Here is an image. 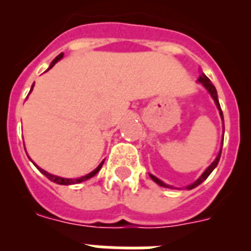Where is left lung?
Here are the masks:
<instances>
[{
	"instance_id": "1",
	"label": "left lung",
	"mask_w": 251,
	"mask_h": 251,
	"mask_svg": "<svg viewBox=\"0 0 251 251\" xmlns=\"http://www.w3.org/2000/svg\"><path fill=\"white\" fill-rule=\"evenodd\" d=\"M199 81H200V83L202 84L203 86H205L206 89H207V92L210 93V94H211L212 99H214V100H215V104H216V106H217V109H219V112H220L221 119H223V121H224L223 110H221L220 103H219V99H217V92H216V88H215V86L212 85V83H211V81H210V79H208V77L206 76L205 74H201V75H200V77H199ZM220 156H221V151H220V152H219V154H217V157H216V158H215V161L212 162L211 165L208 166L207 168H206V170H205V172H203V174L201 175V176L199 177V178H197L196 181H195L194 183H191V185H188L187 187H186V188H187V190H192V188L197 187V186L200 185V183H202L203 181H205V179L207 178L208 176H210V174H211L212 171L215 170V167H216V166H217V163H219V161H220ZM150 177H151V178L153 179V181H154V182H156V183H158L159 186H162V187L174 188V187H172V186H170V185H166L165 182H162L161 179H158V178H157L156 176H153V175H150Z\"/></svg>"
}]
</instances>
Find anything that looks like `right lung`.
<instances>
[{
	"mask_svg": "<svg viewBox=\"0 0 251 251\" xmlns=\"http://www.w3.org/2000/svg\"><path fill=\"white\" fill-rule=\"evenodd\" d=\"M63 56H64L63 52H61V54L57 55V56L55 57L54 60H52V63L50 64V66H49L48 70H50V69L52 68V66H54L55 64H56L60 59H63ZM32 88H34V85L31 86V90H32ZM31 90H30V93H31ZM103 163H104V161L101 162L100 165H99L98 167L95 168V170L93 171V172H90V174L85 175V176H83V177H79V178H64V177L55 176V175H51V174H49V172H46V171L43 170V168L37 167V166L35 165V163H34V165L36 166L37 168H39V171H40V172H41V174L45 175V176L48 177V178L50 179V181H52V182L57 183V185H75V183H80V182H83V181H86V179H89V178H92L93 176H95V175H97V174H98V172H99V170H100V168H101V166H103Z\"/></svg>",
	"mask_w": 251,
	"mask_h": 251,
	"instance_id": "add662e5",
	"label": "right lung"
}]
</instances>
